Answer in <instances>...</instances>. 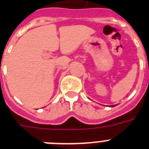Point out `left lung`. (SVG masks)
<instances>
[{
	"label": "left lung",
	"mask_w": 149,
	"mask_h": 149,
	"mask_svg": "<svg viewBox=\"0 0 149 149\" xmlns=\"http://www.w3.org/2000/svg\"><path fill=\"white\" fill-rule=\"evenodd\" d=\"M116 106V105H111V106H110V107H115Z\"/></svg>",
	"instance_id": "8db88e82"
}]
</instances>
